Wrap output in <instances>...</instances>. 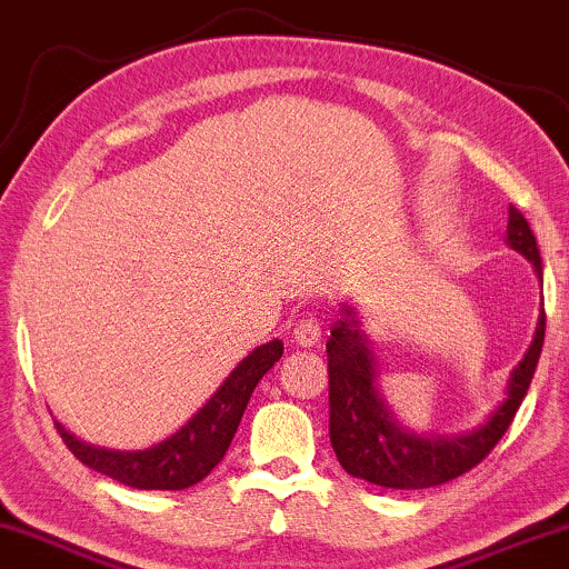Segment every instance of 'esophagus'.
Returning <instances> with one entry per match:
<instances>
[{"label": "esophagus", "mask_w": 569, "mask_h": 569, "mask_svg": "<svg viewBox=\"0 0 569 569\" xmlns=\"http://www.w3.org/2000/svg\"><path fill=\"white\" fill-rule=\"evenodd\" d=\"M320 338H322V328H320V322H317L315 315H305L297 325H293V340H297L299 346H305V348L317 346L320 343Z\"/></svg>", "instance_id": "esophagus-1"}]
</instances>
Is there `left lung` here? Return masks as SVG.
<instances>
[{
    "instance_id": "obj_1",
    "label": "left lung",
    "mask_w": 569,
    "mask_h": 569,
    "mask_svg": "<svg viewBox=\"0 0 569 569\" xmlns=\"http://www.w3.org/2000/svg\"><path fill=\"white\" fill-rule=\"evenodd\" d=\"M507 241L533 262L541 278V254L536 237L518 208L510 206ZM547 312L541 309L533 343L512 369L507 398L479 429L458 437H419L392 419L377 392L375 356L353 320V309H343V320L332 325L328 338L330 377V445L338 463L356 479L385 489H429L448 483L481 463L510 429L518 408L531 388L539 363Z\"/></svg>"
}]
</instances>
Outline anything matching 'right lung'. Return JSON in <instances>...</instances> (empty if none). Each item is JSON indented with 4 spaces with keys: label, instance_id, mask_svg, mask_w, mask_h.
Returning a JSON list of instances; mask_svg holds the SVG:
<instances>
[{
    "label": "right lung",
    "instance_id": "add662e5",
    "mask_svg": "<svg viewBox=\"0 0 569 569\" xmlns=\"http://www.w3.org/2000/svg\"><path fill=\"white\" fill-rule=\"evenodd\" d=\"M280 356H283V343L280 340H270V343L254 348L226 377L221 388L216 390V396L177 435H171L148 450H103L74 439L62 423H57V431L82 466L93 468V471L109 476V479L124 483V487L169 491L187 489L206 479L221 463L233 435H237L241 416H244V408L249 398H252V390Z\"/></svg>",
    "mask_w": 569,
    "mask_h": 569
}]
</instances>
